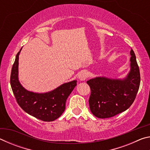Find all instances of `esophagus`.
Segmentation results:
<instances>
[{"mask_svg": "<svg viewBox=\"0 0 150 150\" xmlns=\"http://www.w3.org/2000/svg\"><path fill=\"white\" fill-rule=\"evenodd\" d=\"M78 77H79V79L80 81H85L87 77V73L86 71H81L79 73L78 75Z\"/></svg>", "mask_w": 150, "mask_h": 150, "instance_id": "esophagus-1", "label": "esophagus"}]
</instances>
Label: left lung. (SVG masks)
<instances>
[{
    "label": "left lung",
    "mask_w": 150,
    "mask_h": 150,
    "mask_svg": "<svg viewBox=\"0 0 150 150\" xmlns=\"http://www.w3.org/2000/svg\"><path fill=\"white\" fill-rule=\"evenodd\" d=\"M130 71L124 79L98 77L87 81L91 88L88 100L91 112L99 118H110L126 110L132 105L139 87L140 74L132 49Z\"/></svg>",
    "instance_id": "left-lung-1"
}]
</instances>
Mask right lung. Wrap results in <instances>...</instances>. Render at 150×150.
Here are the masks:
<instances>
[{
    "label": "right lung",
    "mask_w": 150,
    "mask_h": 150,
    "mask_svg": "<svg viewBox=\"0 0 150 150\" xmlns=\"http://www.w3.org/2000/svg\"><path fill=\"white\" fill-rule=\"evenodd\" d=\"M21 50L16 55L11 75L12 90L17 103L26 113L40 120L45 122L56 120L64 112L66 100L77 85V81L64 83L45 93H35L26 90L20 83L18 77Z\"/></svg>",
    "instance_id": "right-lung-1"
}]
</instances>
